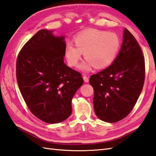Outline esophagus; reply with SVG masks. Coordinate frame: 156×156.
Instances as JSON below:
<instances>
[{
    "instance_id": "obj_1",
    "label": "esophagus",
    "mask_w": 156,
    "mask_h": 156,
    "mask_svg": "<svg viewBox=\"0 0 156 156\" xmlns=\"http://www.w3.org/2000/svg\"><path fill=\"white\" fill-rule=\"evenodd\" d=\"M83 79H84V82H89V78H88V77L87 76H86V75H83Z\"/></svg>"
}]
</instances>
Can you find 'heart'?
Returning <instances> with one entry per match:
<instances>
[{
    "instance_id": "1",
    "label": "heart",
    "mask_w": 156,
    "mask_h": 156,
    "mask_svg": "<svg viewBox=\"0 0 156 156\" xmlns=\"http://www.w3.org/2000/svg\"><path fill=\"white\" fill-rule=\"evenodd\" d=\"M76 47L68 44L66 57L69 65L76 67L84 54L87 61L80 68L88 71L93 67L103 69L110 66L117 58L121 47L119 36L112 32L90 29L78 34L74 39Z\"/></svg>"
}]
</instances>
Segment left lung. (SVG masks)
Here are the masks:
<instances>
[{
  "mask_svg": "<svg viewBox=\"0 0 156 156\" xmlns=\"http://www.w3.org/2000/svg\"><path fill=\"white\" fill-rule=\"evenodd\" d=\"M145 59L134 36L125 29L121 50L108 68L90 76L94 112L101 120L115 122L127 117L143 89Z\"/></svg>",
  "mask_w": 156,
  "mask_h": 156,
  "instance_id": "obj_1",
  "label": "left lung"
}]
</instances>
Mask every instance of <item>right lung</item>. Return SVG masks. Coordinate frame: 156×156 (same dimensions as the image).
Here are the masks:
<instances>
[{
  "label": "right lung",
  "instance_id": "add662e5",
  "mask_svg": "<svg viewBox=\"0 0 156 156\" xmlns=\"http://www.w3.org/2000/svg\"><path fill=\"white\" fill-rule=\"evenodd\" d=\"M64 36L41 29L29 39L16 59V80L26 105L36 117L58 123L72 113V99L83 84L80 73L64 62Z\"/></svg>",
  "mask_w": 156,
  "mask_h": 156
}]
</instances>
